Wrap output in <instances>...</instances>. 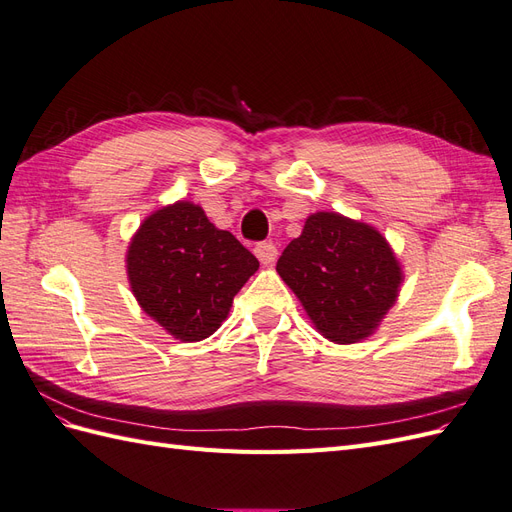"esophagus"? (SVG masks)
Returning <instances> with one entry per match:
<instances>
[{
	"label": "esophagus",
	"mask_w": 512,
	"mask_h": 512,
	"mask_svg": "<svg viewBox=\"0 0 512 512\" xmlns=\"http://www.w3.org/2000/svg\"><path fill=\"white\" fill-rule=\"evenodd\" d=\"M254 254L262 262V265L269 267V265H273V262L277 260V247L273 243H258L254 247Z\"/></svg>",
	"instance_id": "1"
}]
</instances>
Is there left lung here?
Here are the masks:
<instances>
[{
	"label": "left lung",
	"instance_id": "1",
	"mask_svg": "<svg viewBox=\"0 0 512 512\" xmlns=\"http://www.w3.org/2000/svg\"><path fill=\"white\" fill-rule=\"evenodd\" d=\"M275 269L316 331L344 346L378 331L404 284V269L382 232L337 211L309 215Z\"/></svg>",
	"mask_w": 512,
	"mask_h": 512
}]
</instances>
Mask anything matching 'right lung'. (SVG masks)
Returning a JSON list of instances; mask_svg holds the SVG:
<instances>
[{
    "mask_svg": "<svg viewBox=\"0 0 512 512\" xmlns=\"http://www.w3.org/2000/svg\"><path fill=\"white\" fill-rule=\"evenodd\" d=\"M256 256L209 222L203 207L177 200L138 226L126 271L143 312L179 342H200L222 327L232 299L258 271Z\"/></svg>",
    "mask_w": 512,
    "mask_h": 512,
    "instance_id": "add662e5",
    "label": "right lung"
}]
</instances>
